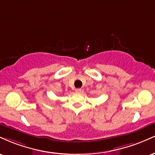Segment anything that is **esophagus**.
I'll list each match as a JSON object with an SVG mask.
<instances>
[{"instance_id":"obj_1","label":"esophagus","mask_w":155,"mask_h":155,"mask_svg":"<svg viewBox=\"0 0 155 155\" xmlns=\"http://www.w3.org/2000/svg\"><path fill=\"white\" fill-rule=\"evenodd\" d=\"M76 93H80V92H81V88H77V89H76Z\"/></svg>"}]
</instances>
